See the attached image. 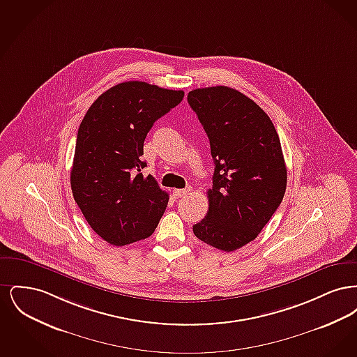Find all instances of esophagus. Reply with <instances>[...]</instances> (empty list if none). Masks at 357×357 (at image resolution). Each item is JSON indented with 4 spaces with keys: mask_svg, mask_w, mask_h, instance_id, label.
Returning <instances> with one entry per match:
<instances>
[{
    "mask_svg": "<svg viewBox=\"0 0 357 357\" xmlns=\"http://www.w3.org/2000/svg\"><path fill=\"white\" fill-rule=\"evenodd\" d=\"M187 192H188V190H172L174 198H182L186 195Z\"/></svg>",
    "mask_w": 357,
    "mask_h": 357,
    "instance_id": "esophagus-1",
    "label": "esophagus"
}]
</instances>
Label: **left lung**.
<instances>
[{"instance_id": "8db88e82", "label": "left lung", "mask_w": 357, "mask_h": 357, "mask_svg": "<svg viewBox=\"0 0 357 357\" xmlns=\"http://www.w3.org/2000/svg\"><path fill=\"white\" fill-rule=\"evenodd\" d=\"M187 102L215 165L208 211L192 231L215 249L234 252L257 238L282 202L288 174L280 137L265 111L234 88H198Z\"/></svg>"}]
</instances>
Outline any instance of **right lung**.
<instances>
[{"label": "right lung", "instance_id": "add662e5", "mask_svg": "<svg viewBox=\"0 0 357 357\" xmlns=\"http://www.w3.org/2000/svg\"><path fill=\"white\" fill-rule=\"evenodd\" d=\"M183 96L144 82L120 83L93 102L79 127L72 194L92 230L114 246L150 237L167 207L169 194L143 176L140 158L153 123Z\"/></svg>", "mask_w": 357, "mask_h": 357}]
</instances>
